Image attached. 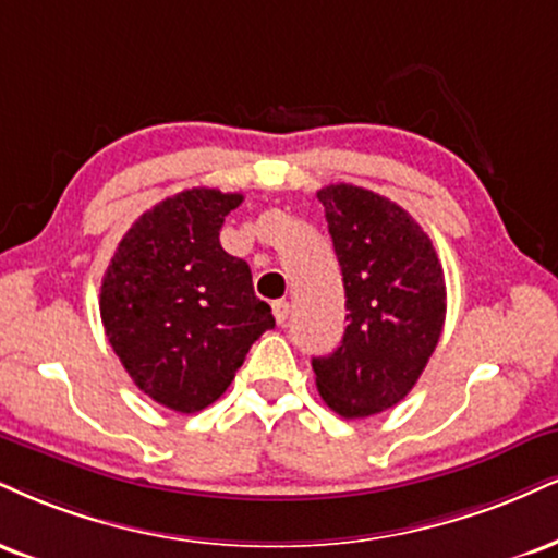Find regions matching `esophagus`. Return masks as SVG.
Segmentation results:
<instances>
[{"mask_svg": "<svg viewBox=\"0 0 558 558\" xmlns=\"http://www.w3.org/2000/svg\"><path fill=\"white\" fill-rule=\"evenodd\" d=\"M272 314H275V322H278V325H286L288 314H291V304H288V301H275Z\"/></svg>", "mask_w": 558, "mask_h": 558, "instance_id": "esophagus-1", "label": "esophagus"}]
</instances>
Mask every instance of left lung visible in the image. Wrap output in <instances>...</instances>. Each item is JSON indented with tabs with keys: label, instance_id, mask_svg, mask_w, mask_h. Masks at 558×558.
I'll return each mask as SVG.
<instances>
[{
	"label": "left lung",
	"instance_id": "obj_1",
	"mask_svg": "<svg viewBox=\"0 0 558 558\" xmlns=\"http://www.w3.org/2000/svg\"><path fill=\"white\" fill-rule=\"evenodd\" d=\"M345 286V332L312 359L322 400L343 418H366L411 392L447 314L441 262L424 228L381 194L353 184L317 192Z\"/></svg>",
	"mask_w": 558,
	"mask_h": 558
}]
</instances>
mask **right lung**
<instances>
[{
    "instance_id": "add662e5",
    "label": "right lung",
    "mask_w": 558,
    "mask_h": 558,
    "mask_svg": "<svg viewBox=\"0 0 558 558\" xmlns=\"http://www.w3.org/2000/svg\"><path fill=\"white\" fill-rule=\"evenodd\" d=\"M241 194L194 186L140 215L106 267L100 319L134 385L179 413L226 392L254 340L272 330L252 270L220 246Z\"/></svg>"
}]
</instances>
